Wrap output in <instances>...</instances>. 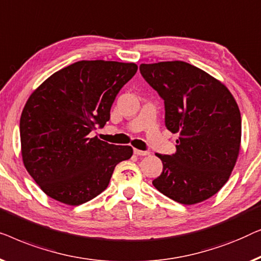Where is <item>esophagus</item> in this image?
Returning a JSON list of instances; mask_svg holds the SVG:
<instances>
[{
  "mask_svg": "<svg viewBox=\"0 0 261 261\" xmlns=\"http://www.w3.org/2000/svg\"><path fill=\"white\" fill-rule=\"evenodd\" d=\"M134 152H135V155H137V156H148V155H150L149 151H143V150H138V149H135Z\"/></svg>",
  "mask_w": 261,
  "mask_h": 261,
  "instance_id": "34e87169",
  "label": "esophagus"
}]
</instances>
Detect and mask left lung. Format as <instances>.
<instances>
[{
	"instance_id": "left-lung-1",
	"label": "left lung",
	"mask_w": 261,
	"mask_h": 261,
	"mask_svg": "<svg viewBox=\"0 0 261 261\" xmlns=\"http://www.w3.org/2000/svg\"><path fill=\"white\" fill-rule=\"evenodd\" d=\"M139 71L164 100L167 129L179 132L175 153H157L163 171L152 185L178 203L202 202L228 181L239 155L236 99L219 80L188 62L142 64Z\"/></svg>"
}]
</instances>
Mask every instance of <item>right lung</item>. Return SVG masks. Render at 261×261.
<instances>
[{
	"label": "right lung",
	"mask_w": 261,
	"mask_h": 261,
	"mask_svg": "<svg viewBox=\"0 0 261 261\" xmlns=\"http://www.w3.org/2000/svg\"><path fill=\"white\" fill-rule=\"evenodd\" d=\"M137 65L78 61L45 80L25 102L20 119L23 164L42 192L79 205L108 188L115 167L132 156L92 132L110 119L116 95Z\"/></svg>",
	"instance_id": "1"
}]
</instances>
